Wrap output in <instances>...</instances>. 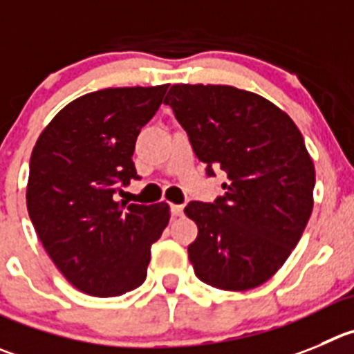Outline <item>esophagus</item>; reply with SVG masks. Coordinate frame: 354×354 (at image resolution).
I'll return each mask as SVG.
<instances>
[{"label":"esophagus","mask_w":354,"mask_h":354,"mask_svg":"<svg viewBox=\"0 0 354 354\" xmlns=\"http://www.w3.org/2000/svg\"><path fill=\"white\" fill-rule=\"evenodd\" d=\"M171 213H173V216H181L183 214V206L181 204H173L171 206Z\"/></svg>","instance_id":"34e87169"}]
</instances>
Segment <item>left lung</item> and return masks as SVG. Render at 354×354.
Segmentation results:
<instances>
[{"mask_svg":"<svg viewBox=\"0 0 354 354\" xmlns=\"http://www.w3.org/2000/svg\"><path fill=\"white\" fill-rule=\"evenodd\" d=\"M164 104L187 132L207 176L225 171V194L192 201L197 223L188 259L201 281L257 288L286 262L313 211L315 166L292 118L272 102L230 85H173Z\"/></svg>","mask_w":354,"mask_h":354,"instance_id":"obj_1","label":"left lung"}]
</instances>
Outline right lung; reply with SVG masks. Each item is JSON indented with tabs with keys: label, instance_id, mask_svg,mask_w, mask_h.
Wrapping results in <instances>:
<instances>
[{
	"label": "right lung",
	"instance_id": "obj_1",
	"mask_svg": "<svg viewBox=\"0 0 354 354\" xmlns=\"http://www.w3.org/2000/svg\"><path fill=\"white\" fill-rule=\"evenodd\" d=\"M167 85L91 92L39 134L29 160L28 211L62 276L80 292L118 297L143 285L150 248L169 222L166 203H117L131 180L138 134Z\"/></svg>",
	"mask_w": 354,
	"mask_h": 354
}]
</instances>
